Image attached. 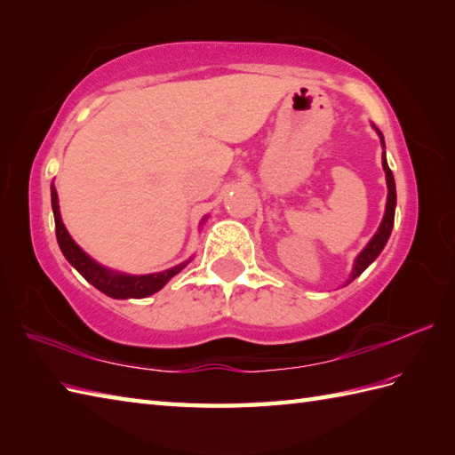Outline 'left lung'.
<instances>
[{"label":"left lung","instance_id":"obj_1","mask_svg":"<svg viewBox=\"0 0 455 455\" xmlns=\"http://www.w3.org/2000/svg\"><path fill=\"white\" fill-rule=\"evenodd\" d=\"M375 131L381 139V147L385 148V140H383L381 131L379 129H375ZM383 170H385V180H387V205H385V215H383L381 225H379V228H377V233L373 235V238L370 240V243H367V246L362 250V252L357 254L355 262H354L352 275H350V279H347V283L354 282V279L360 275L377 256L381 254V250L385 248V244H387V240L391 236L393 222H395V205H397V191H395V178H393V172L389 170L387 158H385V152H383Z\"/></svg>","mask_w":455,"mask_h":455}]
</instances>
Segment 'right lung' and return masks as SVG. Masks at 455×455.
<instances>
[{"label":"right lung","instance_id":"add662e5","mask_svg":"<svg viewBox=\"0 0 455 455\" xmlns=\"http://www.w3.org/2000/svg\"><path fill=\"white\" fill-rule=\"evenodd\" d=\"M51 199H52V212H54V225H56V240H58V246H60V250H62L64 258L76 269H78L84 279H88V282L95 289H100V291L108 297H113V299L148 297L152 293L160 291V289L166 285L173 275L180 274L181 269L191 262V258H189V259H186V262L166 269V272L148 274V275H129V274L113 272V269L103 267L101 264L95 262V259H92L78 244L74 243L72 236L68 235V230L64 227L62 217H60V207H58V193L54 189V186H51Z\"/></svg>","mask_w":455,"mask_h":455}]
</instances>
